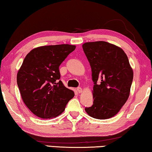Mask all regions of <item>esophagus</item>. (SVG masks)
Listing matches in <instances>:
<instances>
[{
	"label": "esophagus",
	"mask_w": 152,
	"mask_h": 152,
	"mask_svg": "<svg viewBox=\"0 0 152 152\" xmlns=\"http://www.w3.org/2000/svg\"><path fill=\"white\" fill-rule=\"evenodd\" d=\"M76 91H78V93H81L83 91V89H82V88H81V87H78V88H77Z\"/></svg>",
	"instance_id": "1"
}]
</instances>
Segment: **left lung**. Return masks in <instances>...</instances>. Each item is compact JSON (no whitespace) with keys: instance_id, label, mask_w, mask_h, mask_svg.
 <instances>
[{"instance_id":"1","label":"left lung","mask_w":152,"mask_h":152,"mask_svg":"<svg viewBox=\"0 0 152 152\" xmlns=\"http://www.w3.org/2000/svg\"><path fill=\"white\" fill-rule=\"evenodd\" d=\"M83 48L94 84V102L85 111L95 119H109L119 111L130 95L133 71L128 56L121 48L102 41L85 43Z\"/></svg>"}]
</instances>
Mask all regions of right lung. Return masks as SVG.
<instances>
[{"label":"right lung","mask_w":152,"mask_h":152,"mask_svg":"<svg viewBox=\"0 0 152 152\" xmlns=\"http://www.w3.org/2000/svg\"><path fill=\"white\" fill-rule=\"evenodd\" d=\"M75 48L69 44L41 46L24 58L17 84L25 105L38 117H57L74 96L73 91L59 80V66Z\"/></svg>","instance_id":"1"}]
</instances>
